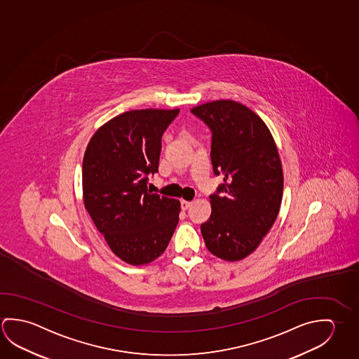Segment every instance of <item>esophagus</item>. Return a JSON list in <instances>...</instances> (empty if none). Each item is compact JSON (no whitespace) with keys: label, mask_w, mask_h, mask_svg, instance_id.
I'll return each instance as SVG.
<instances>
[{"label":"esophagus","mask_w":359,"mask_h":359,"mask_svg":"<svg viewBox=\"0 0 359 359\" xmlns=\"http://www.w3.org/2000/svg\"><path fill=\"white\" fill-rule=\"evenodd\" d=\"M180 204H182V210H188L189 206L191 205V201H188V200H182V201H180Z\"/></svg>","instance_id":"1"}]
</instances>
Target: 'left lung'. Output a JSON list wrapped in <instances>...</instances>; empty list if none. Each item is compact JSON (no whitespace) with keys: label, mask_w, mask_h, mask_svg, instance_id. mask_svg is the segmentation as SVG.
<instances>
[{"label":"left lung","mask_w":359,"mask_h":359,"mask_svg":"<svg viewBox=\"0 0 359 359\" xmlns=\"http://www.w3.org/2000/svg\"><path fill=\"white\" fill-rule=\"evenodd\" d=\"M191 112L212 131V171L224 177L210 195L212 215L201 224V234L210 253L236 262L253 253L278 217V149L264 121L236 101H212Z\"/></svg>","instance_id":"left-lung-1"}]
</instances>
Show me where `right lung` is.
<instances>
[{
  "label": "right lung",
  "mask_w": 359,
  "mask_h": 359,
  "mask_svg": "<svg viewBox=\"0 0 359 359\" xmlns=\"http://www.w3.org/2000/svg\"><path fill=\"white\" fill-rule=\"evenodd\" d=\"M180 110H131L95 133L83 161V204L115 255L133 265L164 253L180 201L147 190L159 170L161 137Z\"/></svg>",
  "instance_id": "1"
}]
</instances>
